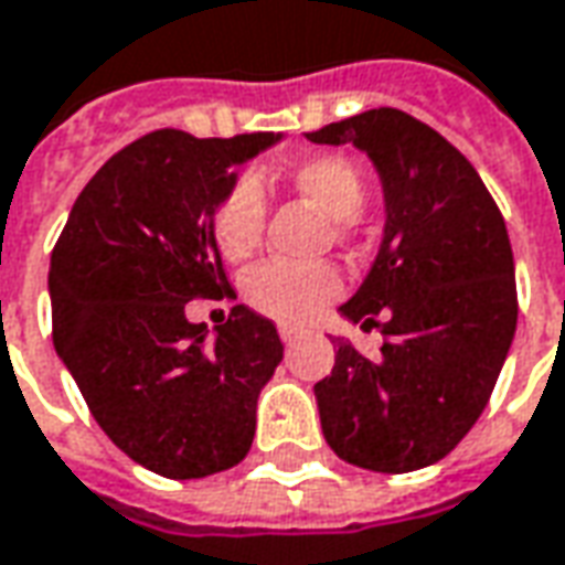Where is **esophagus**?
I'll use <instances>...</instances> for the list:
<instances>
[{
    "label": "esophagus",
    "mask_w": 565,
    "mask_h": 565,
    "mask_svg": "<svg viewBox=\"0 0 565 565\" xmlns=\"http://www.w3.org/2000/svg\"><path fill=\"white\" fill-rule=\"evenodd\" d=\"M305 334L307 332H301V329H291V326H279V338H282V344H286V348L298 344V341H301Z\"/></svg>",
    "instance_id": "esophagus-1"
}]
</instances>
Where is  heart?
Masks as SVG:
<instances>
[{"mask_svg":"<svg viewBox=\"0 0 565 565\" xmlns=\"http://www.w3.org/2000/svg\"><path fill=\"white\" fill-rule=\"evenodd\" d=\"M289 178L298 193H305L307 200L317 202L332 217L338 231H350L353 217L363 212L369 200L363 171L344 157L305 159L291 169ZM264 215L267 205L258 181L252 174L233 181L212 212V236L221 258L231 264L252 258L260 245ZM243 291L248 307H255L260 317L286 326H301L341 295V274L332 264L267 260L245 274Z\"/></svg>","mask_w":565,"mask_h":565,"instance_id":"1","label":"heart"}]
</instances>
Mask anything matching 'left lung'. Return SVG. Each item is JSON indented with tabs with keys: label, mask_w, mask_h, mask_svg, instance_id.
Masks as SVG:
<instances>
[{
	"label": "left lung",
	"mask_w": 565,
	"mask_h": 565,
	"mask_svg": "<svg viewBox=\"0 0 565 565\" xmlns=\"http://www.w3.org/2000/svg\"><path fill=\"white\" fill-rule=\"evenodd\" d=\"M353 143L384 186V239L363 286L341 305L379 326L369 360L334 338L317 381L326 443L348 465L408 473L452 452L492 396L516 332V279L504 217L477 169L439 131L394 107L310 131Z\"/></svg>",
	"instance_id": "1"
}]
</instances>
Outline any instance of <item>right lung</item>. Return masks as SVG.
Returning a JSON list of instances; mask_svg holds the SVG:
<instances>
[{
  "instance_id": "obj_1",
  "label": "right lung",
  "mask_w": 565,
  "mask_h": 565,
  "mask_svg": "<svg viewBox=\"0 0 565 565\" xmlns=\"http://www.w3.org/2000/svg\"><path fill=\"white\" fill-rule=\"evenodd\" d=\"M279 138L150 131L97 169L54 243V350L100 430L159 477L200 480L252 449L260 387L282 360L276 326L236 305L209 341L184 307L236 298L212 212L233 166Z\"/></svg>"
}]
</instances>
